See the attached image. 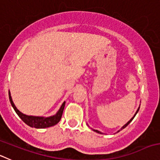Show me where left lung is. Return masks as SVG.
Listing matches in <instances>:
<instances>
[{
	"instance_id": "left-lung-1",
	"label": "left lung",
	"mask_w": 160,
	"mask_h": 160,
	"mask_svg": "<svg viewBox=\"0 0 160 160\" xmlns=\"http://www.w3.org/2000/svg\"><path fill=\"white\" fill-rule=\"evenodd\" d=\"M139 109H140V107H139V108H138V110H137L136 113H135V114H134V115H133V117H132V118H130V121H128V122H127V123H126V124H125V125H124V126H123V127H122V128H121V129H120V130H118V132H119V131H120V130H122V129L126 128V127H127V126H128V125H129V124H130V122H131V121H132V120H133V118H134V117H135V115H137V113H138V111H139ZM92 130H93V131H95V132H97V133H101V134H103V133H101V132H100V131H99V130H93V129H92ZM118 132H117V133H118Z\"/></svg>"
}]
</instances>
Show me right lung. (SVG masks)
Wrapping results in <instances>:
<instances>
[{
    "label": "right lung",
    "instance_id": "right-lung-1",
    "mask_svg": "<svg viewBox=\"0 0 160 160\" xmlns=\"http://www.w3.org/2000/svg\"><path fill=\"white\" fill-rule=\"evenodd\" d=\"M9 95V100H10V103L12 106V108H14L15 112H16L18 115H19V118L24 122L27 125H28L29 127H33V128L37 129H43V128H48V127H52L56 125L59 122L61 119L62 115H63V109H64L65 103L66 102H63L62 104L61 107L60 108L59 111L56 112L55 115H52V116L48 117H43V116H33V115H27L25 114L22 113L21 112H19L17 109V108L16 107L15 104L13 103L12 99L11 97V92L10 91L8 92Z\"/></svg>",
    "mask_w": 160,
    "mask_h": 160
}]
</instances>
